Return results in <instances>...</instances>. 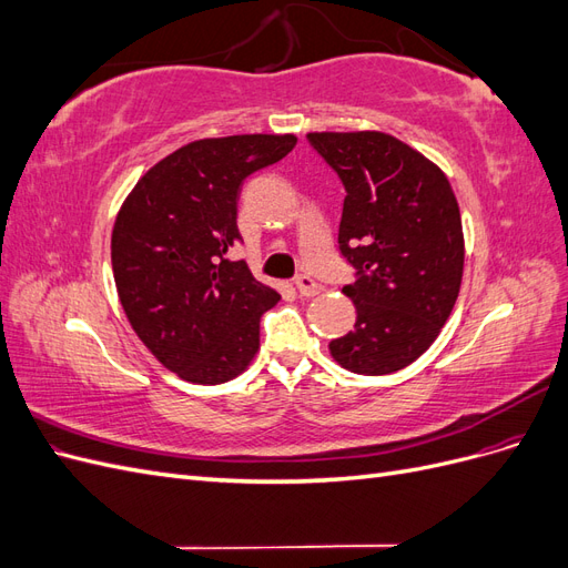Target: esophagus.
Masks as SVG:
<instances>
[{
	"mask_svg": "<svg viewBox=\"0 0 568 568\" xmlns=\"http://www.w3.org/2000/svg\"><path fill=\"white\" fill-rule=\"evenodd\" d=\"M296 288H298L301 296L311 298V296H315L317 291H320V284L311 277V274H298V277H296Z\"/></svg>",
	"mask_w": 568,
	"mask_h": 568,
	"instance_id": "34e87169",
	"label": "esophagus"
}]
</instances>
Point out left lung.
<instances>
[{
    "mask_svg": "<svg viewBox=\"0 0 568 568\" xmlns=\"http://www.w3.org/2000/svg\"><path fill=\"white\" fill-rule=\"evenodd\" d=\"M307 142L346 189L341 255L355 267L343 286L355 326L329 343L355 374L398 372L432 346L459 294L464 236L443 170L384 132H311Z\"/></svg>",
    "mask_w": 568,
    "mask_h": 568,
    "instance_id": "obj_1",
    "label": "left lung"
}]
</instances>
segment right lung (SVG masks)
Masks as SVG:
<instances>
[{
  "label": "right lung",
  "mask_w": 568,
  "mask_h": 568,
  "mask_svg": "<svg viewBox=\"0 0 568 568\" xmlns=\"http://www.w3.org/2000/svg\"><path fill=\"white\" fill-rule=\"evenodd\" d=\"M294 146V134L192 142L153 165L115 217L120 305L144 346L184 382H230L261 346V315L280 294L244 261H227V251L242 242L244 180Z\"/></svg>",
  "instance_id": "1"
}]
</instances>
